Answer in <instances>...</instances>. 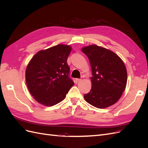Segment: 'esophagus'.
I'll return each mask as SVG.
<instances>
[{"instance_id": "obj_1", "label": "esophagus", "mask_w": 148, "mask_h": 148, "mask_svg": "<svg viewBox=\"0 0 148 148\" xmlns=\"http://www.w3.org/2000/svg\"><path fill=\"white\" fill-rule=\"evenodd\" d=\"M81 80H82L81 78H76L75 80V82L76 83H78V82H79L80 81H81Z\"/></svg>"}]
</instances>
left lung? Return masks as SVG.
I'll return each instance as SVG.
<instances>
[{"label": "left lung", "instance_id": "left-lung-1", "mask_svg": "<svg viewBox=\"0 0 148 148\" xmlns=\"http://www.w3.org/2000/svg\"><path fill=\"white\" fill-rule=\"evenodd\" d=\"M88 57L92 75L91 91L84 99L97 108H106L120 99L126 87L127 73L123 61L113 52L96 45L82 49Z\"/></svg>", "mask_w": 148, "mask_h": 148}]
</instances>
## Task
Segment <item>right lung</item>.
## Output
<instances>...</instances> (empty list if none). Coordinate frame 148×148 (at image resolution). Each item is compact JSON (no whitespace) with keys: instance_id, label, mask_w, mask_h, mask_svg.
Masks as SVG:
<instances>
[{"instance_id":"obj_1","label":"right lung","mask_w":148,"mask_h":148,"mask_svg":"<svg viewBox=\"0 0 148 148\" xmlns=\"http://www.w3.org/2000/svg\"><path fill=\"white\" fill-rule=\"evenodd\" d=\"M71 51L70 46L59 44L38 52L29 62L26 70V84L40 104H57L73 86L66 62Z\"/></svg>"}]
</instances>
